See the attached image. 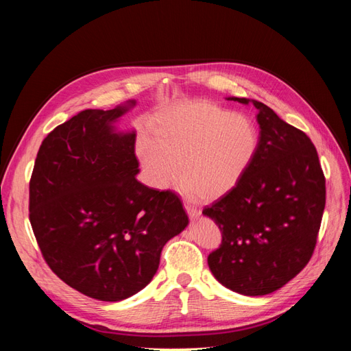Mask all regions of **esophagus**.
I'll return each mask as SVG.
<instances>
[{
	"label": "esophagus",
	"instance_id": "esophagus-1",
	"mask_svg": "<svg viewBox=\"0 0 351 351\" xmlns=\"http://www.w3.org/2000/svg\"><path fill=\"white\" fill-rule=\"evenodd\" d=\"M184 208H186V212H187V215H189L190 219H196L200 215V212L196 208H192L189 205H184Z\"/></svg>",
	"mask_w": 351,
	"mask_h": 351
}]
</instances>
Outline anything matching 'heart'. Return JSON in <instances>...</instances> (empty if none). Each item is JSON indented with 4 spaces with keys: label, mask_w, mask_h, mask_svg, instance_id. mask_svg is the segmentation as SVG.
Listing matches in <instances>:
<instances>
[{
    "label": "heart",
    "mask_w": 351,
    "mask_h": 351,
    "mask_svg": "<svg viewBox=\"0 0 351 351\" xmlns=\"http://www.w3.org/2000/svg\"><path fill=\"white\" fill-rule=\"evenodd\" d=\"M259 127L252 117L204 101L162 108L152 120L149 141L137 149L156 189L177 177L189 197L217 200L236 189L256 158Z\"/></svg>",
    "instance_id": "obj_1"
}]
</instances>
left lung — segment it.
<instances>
[{"label": "left lung", "instance_id": "left-lung-1", "mask_svg": "<svg viewBox=\"0 0 351 351\" xmlns=\"http://www.w3.org/2000/svg\"><path fill=\"white\" fill-rule=\"evenodd\" d=\"M227 99L258 110L261 143L237 187L202 212L222 232L208 265L231 291L265 295L311 261L325 208V177L306 133L259 101Z\"/></svg>", "mask_w": 351, "mask_h": 351}]
</instances>
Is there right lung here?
Instances as JSON below:
<instances>
[{"instance_id":"add662e5","label":"right lung","mask_w":351,"mask_h":351,"mask_svg":"<svg viewBox=\"0 0 351 351\" xmlns=\"http://www.w3.org/2000/svg\"><path fill=\"white\" fill-rule=\"evenodd\" d=\"M136 105L84 110L42 142L29 218L57 277L92 299L120 302L149 284L165 243L189 218L169 190L142 184L136 132L115 127Z\"/></svg>"}]
</instances>
